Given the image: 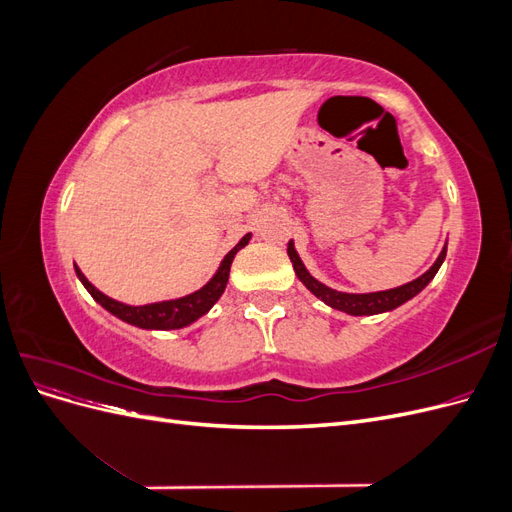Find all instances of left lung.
<instances>
[{
  "label": "left lung",
  "mask_w": 512,
  "mask_h": 512,
  "mask_svg": "<svg viewBox=\"0 0 512 512\" xmlns=\"http://www.w3.org/2000/svg\"><path fill=\"white\" fill-rule=\"evenodd\" d=\"M288 256L294 267V273L299 275V280L312 290L320 301H324L327 305H331L333 309H339V312H346L350 316H371V314H380V312H391V309L399 307L401 303H406L408 299H412L414 294L421 292L431 280L433 275L438 273L442 260L446 256V245L442 254L438 256V260L433 262V267L423 273L421 277H416L410 284H404L399 288H391V290H382V292H369V294H348V292H337L329 286L320 284L318 280H314L312 275L307 273V269L303 267V262L299 258V254L294 252L292 241L288 243Z\"/></svg>",
  "instance_id": "left-lung-1"
}]
</instances>
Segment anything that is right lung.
I'll return each instance as SVG.
<instances>
[{
  "mask_svg": "<svg viewBox=\"0 0 512 512\" xmlns=\"http://www.w3.org/2000/svg\"><path fill=\"white\" fill-rule=\"evenodd\" d=\"M250 237L252 235H245L235 247H232V250L226 254V258L222 260L218 273L211 277V282L207 286L196 290L194 294H188V297H181L175 301H162V303H151V305H141V307L119 303V301L108 299L106 294H102L98 288L91 286L79 267H74V269H76V275H79V280L83 282V286L89 290L91 297H94L104 309H108L113 316L121 318L123 322H130V324H134V327H141V329H160V331L181 329V327H188L190 322L198 320L200 316H205L213 307V303L222 297V292L228 284L232 258H235V254L241 250V247L247 245Z\"/></svg>",
  "mask_w": 512,
  "mask_h": 512,
  "instance_id": "add662e5",
  "label": "right lung"
}]
</instances>
